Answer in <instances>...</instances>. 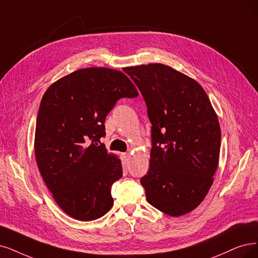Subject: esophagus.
<instances>
[{
    "label": "esophagus",
    "mask_w": 258,
    "mask_h": 258,
    "mask_svg": "<svg viewBox=\"0 0 258 258\" xmlns=\"http://www.w3.org/2000/svg\"><path fill=\"white\" fill-rule=\"evenodd\" d=\"M123 158H124V161H125V163H128V160L131 158V154L130 153H124Z\"/></svg>",
    "instance_id": "obj_1"
}]
</instances>
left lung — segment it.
<instances>
[{
    "mask_svg": "<svg viewBox=\"0 0 258 258\" xmlns=\"http://www.w3.org/2000/svg\"><path fill=\"white\" fill-rule=\"evenodd\" d=\"M152 124L150 168L140 179L148 202L179 217L202 203L219 164L221 130L205 90L163 63L127 67Z\"/></svg>",
    "mask_w": 258,
    "mask_h": 258,
    "instance_id": "obj_1",
    "label": "left lung"
}]
</instances>
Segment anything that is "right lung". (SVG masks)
<instances>
[{
  "label": "right lung",
  "instance_id": "1",
  "mask_svg": "<svg viewBox=\"0 0 258 258\" xmlns=\"http://www.w3.org/2000/svg\"><path fill=\"white\" fill-rule=\"evenodd\" d=\"M135 85L104 67L76 70L44 92L35 131L38 169L62 211L80 221L106 214L111 185L121 178L120 158L101 144L105 118L121 98H136Z\"/></svg>",
  "mask_w": 258,
  "mask_h": 258
}]
</instances>
